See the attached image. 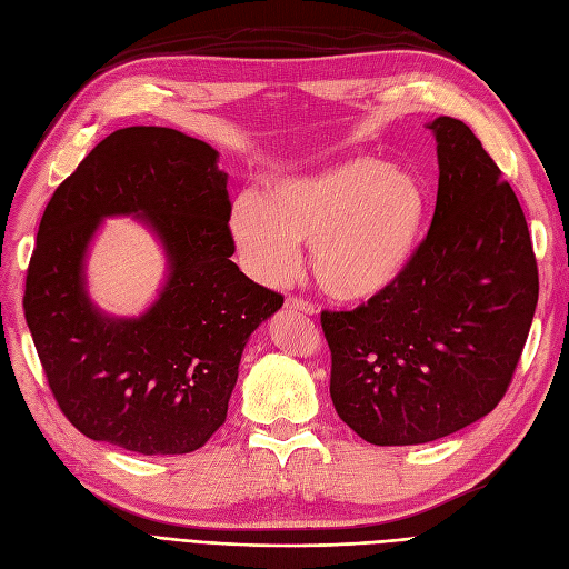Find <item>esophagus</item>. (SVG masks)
<instances>
[{
  "label": "esophagus",
  "instance_id": "34e87169",
  "mask_svg": "<svg viewBox=\"0 0 569 569\" xmlns=\"http://www.w3.org/2000/svg\"><path fill=\"white\" fill-rule=\"evenodd\" d=\"M287 306H289V308H295V311L306 313V316H313V313H318L316 303H311L308 299H301V297H289V299H287Z\"/></svg>",
  "mask_w": 569,
  "mask_h": 569
}]
</instances>
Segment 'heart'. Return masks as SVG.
I'll return each mask as SVG.
<instances>
[{"instance_id": "obj_1", "label": "heart", "mask_w": 569, "mask_h": 569, "mask_svg": "<svg viewBox=\"0 0 569 569\" xmlns=\"http://www.w3.org/2000/svg\"><path fill=\"white\" fill-rule=\"evenodd\" d=\"M427 218L429 194L418 176L353 157L272 180L261 199L239 197L230 234L256 280L287 282L301 261L299 244H311V270L325 295L368 301L416 261Z\"/></svg>"}]
</instances>
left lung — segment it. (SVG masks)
<instances>
[{
  "mask_svg": "<svg viewBox=\"0 0 569 569\" xmlns=\"http://www.w3.org/2000/svg\"><path fill=\"white\" fill-rule=\"evenodd\" d=\"M437 137L439 189L416 261L353 311H322L337 416L375 446L449 437L503 399L539 301V270L512 187L451 116Z\"/></svg>",
  "mask_w": 569,
  "mask_h": 569,
  "instance_id": "obj_1",
  "label": "left lung"
}]
</instances>
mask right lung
I'll return each instance as SVG.
<instances>
[{"instance_id": "1", "label": "right lung", "mask_w": 569, "mask_h": 569, "mask_svg": "<svg viewBox=\"0 0 569 569\" xmlns=\"http://www.w3.org/2000/svg\"><path fill=\"white\" fill-rule=\"evenodd\" d=\"M216 161L178 130L123 128L47 203L23 311L49 389L84 437L142 456L201 449L226 422L247 339L284 303L230 261L232 203ZM111 214L147 219L169 256L140 319L101 315L83 287L87 247Z\"/></svg>"}]
</instances>
